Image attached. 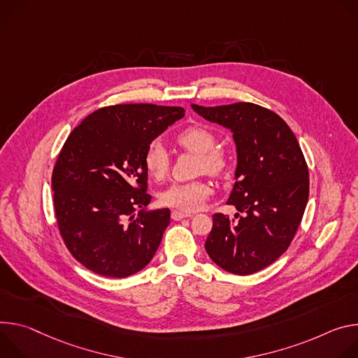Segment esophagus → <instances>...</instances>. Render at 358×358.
Here are the masks:
<instances>
[{
	"instance_id": "34e87169",
	"label": "esophagus",
	"mask_w": 358,
	"mask_h": 358,
	"mask_svg": "<svg viewBox=\"0 0 358 358\" xmlns=\"http://www.w3.org/2000/svg\"><path fill=\"white\" fill-rule=\"evenodd\" d=\"M171 216H172V219H173V220H182V219H185V217H192L193 215H192V213H185V212H179V210H173Z\"/></svg>"
}]
</instances>
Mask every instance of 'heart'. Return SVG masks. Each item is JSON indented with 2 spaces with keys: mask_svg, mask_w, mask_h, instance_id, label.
<instances>
[{
  "mask_svg": "<svg viewBox=\"0 0 358 358\" xmlns=\"http://www.w3.org/2000/svg\"><path fill=\"white\" fill-rule=\"evenodd\" d=\"M176 143L182 149L199 153L197 171L206 172L210 176L222 178L230 165L229 153L217 145V138L210 129L192 125L176 135ZM143 165L150 178L162 180L169 173V156L159 142L148 145L143 153ZM213 189L208 180L197 179L185 183H173L159 194V202L164 206L175 208L190 213L205 206Z\"/></svg>",
  "mask_w": 358,
  "mask_h": 358,
  "instance_id": "heart-1",
  "label": "heart"
}]
</instances>
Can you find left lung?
<instances>
[{"instance_id":"left-lung-1","label":"left lung","mask_w":358,"mask_h":358,"mask_svg":"<svg viewBox=\"0 0 358 358\" xmlns=\"http://www.w3.org/2000/svg\"><path fill=\"white\" fill-rule=\"evenodd\" d=\"M210 122L229 128L237 146L236 183L227 205L241 213H215L205 249L223 270L248 275L290 246L308 201V168L289 125L252 102L192 105Z\"/></svg>"}]
</instances>
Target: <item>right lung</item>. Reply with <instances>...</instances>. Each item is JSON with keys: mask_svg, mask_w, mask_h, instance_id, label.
Returning <instances> with one entry per match:
<instances>
[{"mask_svg": "<svg viewBox=\"0 0 358 358\" xmlns=\"http://www.w3.org/2000/svg\"><path fill=\"white\" fill-rule=\"evenodd\" d=\"M183 115L180 106L109 105L66 138L52 171L55 217L66 249L91 271L122 279L155 256L171 210L135 215L152 199L143 153Z\"/></svg>", "mask_w": 358, "mask_h": 358, "instance_id": "obj_1", "label": "right lung"}]
</instances>
